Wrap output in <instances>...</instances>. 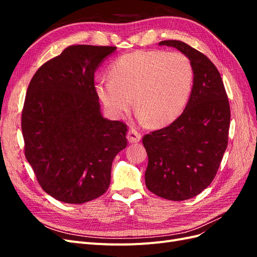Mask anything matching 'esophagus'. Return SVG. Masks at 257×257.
Instances as JSON below:
<instances>
[{
  "mask_svg": "<svg viewBox=\"0 0 257 257\" xmlns=\"http://www.w3.org/2000/svg\"><path fill=\"white\" fill-rule=\"evenodd\" d=\"M126 138L131 144H136L139 143V141L142 139V135L135 130H130L126 134Z\"/></svg>",
  "mask_w": 257,
  "mask_h": 257,
  "instance_id": "esophagus-1",
  "label": "esophagus"
}]
</instances>
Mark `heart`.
<instances>
[{
	"label": "heart",
	"instance_id": "heart-1",
	"mask_svg": "<svg viewBox=\"0 0 257 257\" xmlns=\"http://www.w3.org/2000/svg\"><path fill=\"white\" fill-rule=\"evenodd\" d=\"M109 75L110 78L95 82L108 111L121 118L131 109L134 97L139 120L164 126L174 122L188 104L194 69L181 52L137 50L116 59Z\"/></svg>",
	"mask_w": 257,
	"mask_h": 257
}]
</instances>
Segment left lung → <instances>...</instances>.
Instances as JSON below:
<instances>
[{"mask_svg": "<svg viewBox=\"0 0 257 257\" xmlns=\"http://www.w3.org/2000/svg\"><path fill=\"white\" fill-rule=\"evenodd\" d=\"M160 46L189 58L194 79L189 102L170 125L143 138L148 154V190L169 200H185L210 185L227 148L230 108L221 75L205 54L180 41Z\"/></svg>", "mask_w": 257, "mask_h": 257, "instance_id": "8db88e82", "label": "left lung"}]
</instances>
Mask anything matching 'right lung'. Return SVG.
Segmentation results:
<instances>
[{
  "label": "right lung",
  "mask_w": 257,
  "mask_h": 257,
  "mask_svg": "<svg viewBox=\"0 0 257 257\" xmlns=\"http://www.w3.org/2000/svg\"><path fill=\"white\" fill-rule=\"evenodd\" d=\"M116 47L69 46L43 64L21 116L26 159L42 189L66 204L95 199L110 184L112 161L125 149V124L104 118L94 73Z\"/></svg>",
  "instance_id": "add662e5"
}]
</instances>
